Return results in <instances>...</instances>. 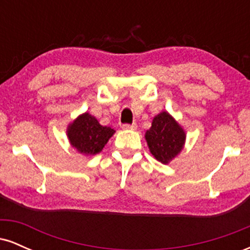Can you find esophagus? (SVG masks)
I'll use <instances>...</instances> for the list:
<instances>
[{
  "label": "esophagus",
  "instance_id": "obj_1",
  "mask_svg": "<svg viewBox=\"0 0 250 250\" xmlns=\"http://www.w3.org/2000/svg\"><path fill=\"white\" fill-rule=\"evenodd\" d=\"M136 128H137L136 123H131V125H129V123H125V125H122V129H128V130H135Z\"/></svg>",
  "mask_w": 250,
  "mask_h": 250
}]
</instances>
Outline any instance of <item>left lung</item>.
Instances as JSON below:
<instances>
[{"instance_id": "left-lung-1", "label": "left lung", "mask_w": 250, "mask_h": 250, "mask_svg": "<svg viewBox=\"0 0 250 250\" xmlns=\"http://www.w3.org/2000/svg\"><path fill=\"white\" fill-rule=\"evenodd\" d=\"M185 139L183 129L167 111L155 116L151 128L146 133L149 150L162 163H168L182 150Z\"/></svg>"}]
</instances>
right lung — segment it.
<instances>
[{
  "instance_id": "1",
  "label": "right lung",
  "mask_w": 250,
  "mask_h": 250,
  "mask_svg": "<svg viewBox=\"0 0 250 250\" xmlns=\"http://www.w3.org/2000/svg\"><path fill=\"white\" fill-rule=\"evenodd\" d=\"M114 133V129L101 125L95 117L88 113L77 117L68 128L71 146L84 155L99 154Z\"/></svg>"
}]
</instances>
